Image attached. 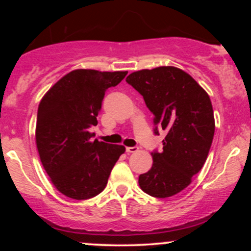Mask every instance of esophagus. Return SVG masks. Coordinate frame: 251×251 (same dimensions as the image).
<instances>
[{"label":"esophagus","instance_id":"1","mask_svg":"<svg viewBox=\"0 0 251 251\" xmlns=\"http://www.w3.org/2000/svg\"><path fill=\"white\" fill-rule=\"evenodd\" d=\"M137 151H138L137 146H133V148H126V152H127V153H135Z\"/></svg>","mask_w":251,"mask_h":251}]
</instances>
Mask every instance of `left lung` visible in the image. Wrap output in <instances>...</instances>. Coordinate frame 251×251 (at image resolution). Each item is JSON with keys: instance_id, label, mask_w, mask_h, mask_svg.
Instances as JSON below:
<instances>
[{"instance_id": "obj_1", "label": "left lung", "mask_w": 251, "mask_h": 251, "mask_svg": "<svg viewBox=\"0 0 251 251\" xmlns=\"http://www.w3.org/2000/svg\"><path fill=\"white\" fill-rule=\"evenodd\" d=\"M126 81L153 113L154 133L157 127L168 131L163 151L152 152V168L139 176L140 189L157 198L177 195L208 158L215 133L210 97L190 74L172 66L133 72Z\"/></svg>"}]
</instances>
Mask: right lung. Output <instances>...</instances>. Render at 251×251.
Returning a JSON list of instances; mask_svg holds the SVG:
<instances>
[{"label": "right lung", "instance_id": "right-lung-1", "mask_svg": "<svg viewBox=\"0 0 251 251\" xmlns=\"http://www.w3.org/2000/svg\"><path fill=\"white\" fill-rule=\"evenodd\" d=\"M127 72L72 71L51 86L37 109L35 140L40 159L57 191L73 200H88L105 189L123 145L96 139L105 92Z\"/></svg>", "mask_w": 251, "mask_h": 251}]
</instances>
